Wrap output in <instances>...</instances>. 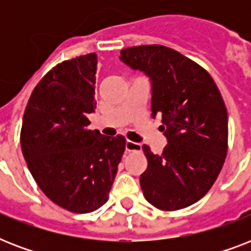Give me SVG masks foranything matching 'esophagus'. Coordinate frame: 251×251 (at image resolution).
<instances>
[{
    "label": "esophagus",
    "mask_w": 251,
    "mask_h": 251,
    "mask_svg": "<svg viewBox=\"0 0 251 251\" xmlns=\"http://www.w3.org/2000/svg\"><path fill=\"white\" fill-rule=\"evenodd\" d=\"M142 146L141 143H137V142H133V141H126V151H141Z\"/></svg>",
    "instance_id": "obj_1"
}]
</instances>
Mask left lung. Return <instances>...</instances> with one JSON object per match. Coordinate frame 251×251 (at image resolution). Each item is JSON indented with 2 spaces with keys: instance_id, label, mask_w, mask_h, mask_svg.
<instances>
[{
  "instance_id": "1",
  "label": "left lung",
  "mask_w": 251,
  "mask_h": 251,
  "mask_svg": "<svg viewBox=\"0 0 251 251\" xmlns=\"http://www.w3.org/2000/svg\"><path fill=\"white\" fill-rule=\"evenodd\" d=\"M121 61L150 76L152 117L161 114L168 145L161 155L143 145L149 165L141 175L146 201L163 211L198 202L218 178L228 151V113L208 73L175 49L141 45Z\"/></svg>"
}]
</instances>
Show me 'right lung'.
<instances>
[{
    "label": "right lung",
    "mask_w": 251,
    "mask_h": 251,
    "mask_svg": "<svg viewBox=\"0 0 251 251\" xmlns=\"http://www.w3.org/2000/svg\"><path fill=\"white\" fill-rule=\"evenodd\" d=\"M96 68L95 53L54 66L33 88L22 122V152L33 179L53 203L75 214L105 204L126 146L122 135L88 129Z\"/></svg>",
    "instance_id": "right-lung-1"
}]
</instances>
